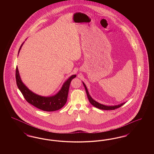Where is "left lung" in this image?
<instances>
[{
  "mask_svg": "<svg viewBox=\"0 0 154 154\" xmlns=\"http://www.w3.org/2000/svg\"><path fill=\"white\" fill-rule=\"evenodd\" d=\"M82 83H83V85H84V87H85V89L86 93H87V96H88V100H89V102L91 103V104L92 105H93L94 106H95L96 108L99 109H101V110H115V109H118V108L121 107L122 105L124 104L125 103H121V104H120L116 105V106H105V105L102 104H100V103H99L97 102L96 101L94 100L91 97V96L89 95V92H88V89H87V88L86 85H85V84H84V82H82Z\"/></svg>",
  "mask_w": 154,
  "mask_h": 154,
  "instance_id": "obj_1",
  "label": "left lung"
}]
</instances>
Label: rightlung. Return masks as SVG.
Segmentation results:
<instances>
[{
	"label": "right lung",
	"instance_id": "right-lung-1",
	"mask_svg": "<svg viewBox=\"0 0 154 154\" xmlns=\"http://www.w3.org/2000/svg\"><path fill=\"white\" fill-rule=\"evenodd\" d=\"M23 44V43L21 44L19 49L18 54ZM75 77V74L70 77L65 82L60 90L55 95L50 97H44L36 95V94H34L33 92L30 91L29 89L23 84V83L21 80L17 67H16L15 70V79L17 87L21 92L25 100L32 105L37 107V109L43 110L45 111H54L58 110L64 106V105L66 104L67 102L69 89L71 81Z\"/></svg>",
	"mask_w": 154,
	"mask_h": 154
}]
</instances>
